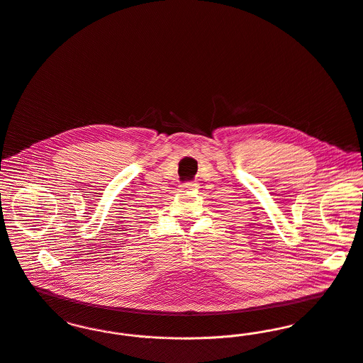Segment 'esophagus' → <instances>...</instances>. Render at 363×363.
Masks as SVG:
<instances>
[{
  "mask_svg": "<svg viewBox=\"0 0 363 363\" xmlns=\"http://www.w3.org/2000/svg\"><path fill=\"white\" fill-rule=\"evenodd\" d=\"M199 186H197V184H194V182H186V184H182L181 185V191L182 192H185V191H194V189H197Z\"/></svg>",
  "mask_w": 363,
  "mask_h": 363,
  "instance_id": "34e87169",
  "label": "esophagus"
}]
</instances>
